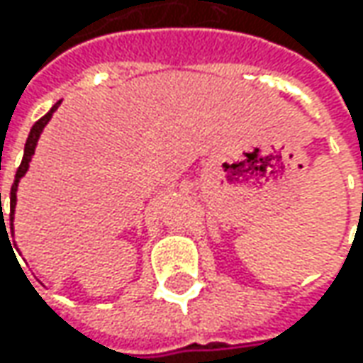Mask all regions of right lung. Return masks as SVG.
I'll use <instances>...</instances> for the list:
<instances>
[{
	"label": "right lung",
	"mask_w": 363,
	"mask_h": 363,
	"mask_svg": "<svg viewBox=\"0 0 363 363\" xmlns=\"http://www.w3.org/2000/svg\"><path fill=\"white\" fill-rule=\"evenodd\" d=\"M58 106H60V101L52 106L42 119L35 121L34 127H32V131H30V135H28V141H26V147H23V160H21L20 167H18V172H16V182H13L11 191H9V220H11V234H13V212H16V200H18V198H16L18 184H20V179L26 175L28 167H30V161H32V155H34L35 143H38V139H40V133H42V129H44L46 125H48V121L52 119V113H54ZM0 210H1V194H0ZM1 220H4V218H1ZM4 226H6V222H4Z\"/></svg>",
	"instance_id": "right-lung-1"
}]
</instances>
